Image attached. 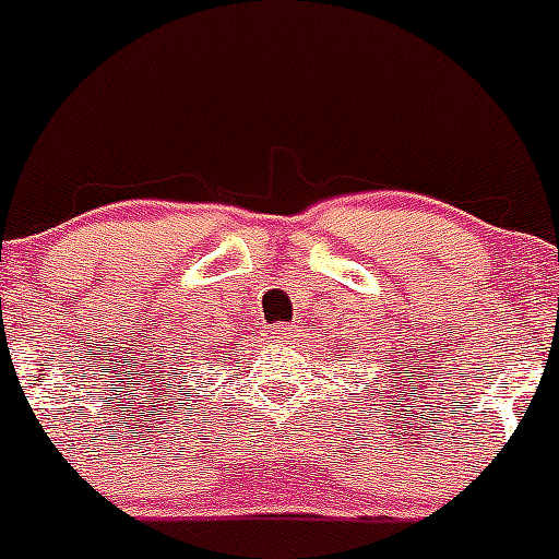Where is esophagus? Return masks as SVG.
Listing matches in <instances>:
<instances>
[{"instance_id":"1","label":"esophagus","mask_w":559,"mask_h":559,"mask_svg":"<svg viewBox=\"0 0 559 559\" xmlns=\"http://www.w3.org/2000/svg\"><path fill=\"white\" fill-rule=\"evenodd\" d=\"M296 335V326L294 324H274L271 326V337L276 341H288V337Z\"/></svg>"}]
</instances>
